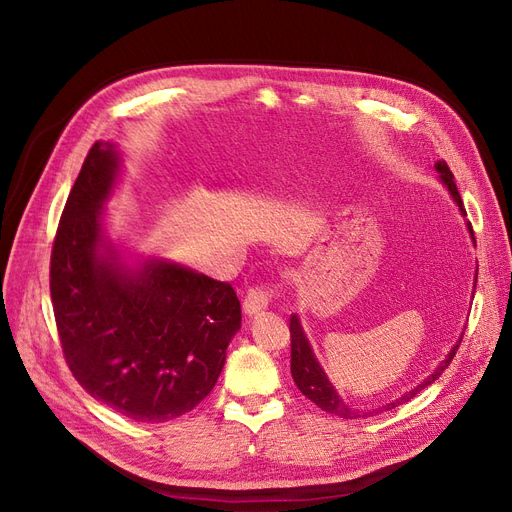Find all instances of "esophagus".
Masks as SVG:
<instances>
[{
	"label": "esophagus",
	"mask_w": 512,
	"mask_h": 512,
	"mask_svg": "<svg viewBox=\"0 0 512 512\" xmlns=\"http://www.w3.org/2000/svg\"><path fill=\"white\" fill-rule=\"evenodd\" d=\"M274 297H276L274 284H270V282L255 284L247 290L245 301H242V309H245L247 315H255V313H259L261 309L270 305L274 301Z\"/></svg>",
	"instance_id": "esophagus-1"
}]
</instances>
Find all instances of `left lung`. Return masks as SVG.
<instances>
[{"label":"left lung","instance_id":"left-lung-1","mask_svg":"<svg viewBox=\"0 0 512 512\" xmlns=\"http://www.w3.org/2000/svg\"><path fill=\"white\" fill-rule=\"evenodd\" d=\"M436 170L440 172L442 182L448 186V191H450V195L454 197L456 205L461 207L463 215H467L465 205H463V199H461V195H459V188H456L454 176H452V172H450L446 161H438ZM469 230H471V234H473V226H471V224H469ZM473 240H475V238H473ZM475 282H477V276H475ZM459 344H461V340L456 342V346H452V351H450L448 357L438 365V369H436L432 375H429L427 380H423L417 388H413L411 392H407L402 398L390 402V405H386L384 409H373V411H369V413H361V411H357V409L348 407L346 402L338 396V392L332 388V384H330L328 378H326L324 369L319 367V363H317L315 357H313L309 340L305 338V332H303V328H301V324H299V317L292 315V317H290V373H292L294 384H297L299 390H301L309 400H313L321 411L338 415V417H342V419H359V417L375 415V413H380V411H390V409L402 405V402H409L413 396H417V394H419L423 388H427L429 384H434V382L440 378V375H442V371H444V369L450 365V361L454 359L456 351H459Z\"/></svg>","mask_w":512,"mask_h":512}]
</instances>
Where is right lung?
I'll use <instances>...</instances> for the list:
<instances>
[{
	"label": "right lung",
	"mask_w": 512,
	"mask_h": 512,
	"mask_svg": "<svg viewBox=\"0 0 512 512\" xmlns=\"http://www.w3.org/2000/svg\"><path fill=\"white\" fill-rule=\"evenodd\" d=\"M116 172L114 147L95 143L53 238V315L76 382L124 417L161 423L193 411L218 382L240 301L232 284L174 263L126 274L99 255L101 203Z\"/></svg>",
	"instance_id": "obj_1"
}]
</instances>
